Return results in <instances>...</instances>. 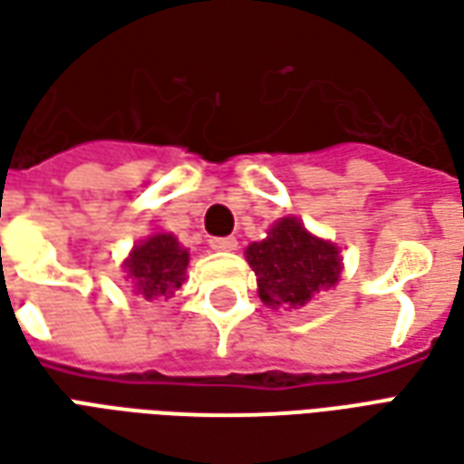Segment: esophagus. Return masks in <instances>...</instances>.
<instances>
[{"instance_id": "obj_1", "label": "esophagus", "mask_w": 464, "mask_h": 464, "mask_svg": "<svg viewBox=\"0 0 464 464\" xmlns=\"http://www.w3.org/2000/svg\"><path fill=\"white\" fill-rule=\"evenodd\" d=\"M213 251H223V253H231L238 248V241L233 238V236H226V238H213L211 241Z\"/></svg>"}]
</instances>
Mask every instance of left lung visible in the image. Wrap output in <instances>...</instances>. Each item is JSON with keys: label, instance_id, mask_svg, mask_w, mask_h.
Listing matches in <instances>:
<instances>
[{"label": "left lung", "instance_id": "8db88e82", "mask_svg": "<svg viewBox=\"0 0 464 464\" xmlns=\"http://www.w3.org/2000/svg\"><path fill=\"white\" fill-rule=\"evenodd\" d=\"M246 258L258 278V295L266 305L298 308L313 293L331 288L341 276L338 248L303 228L295 218H281L268 238L251 243Z\"/></svg>", "mask_w": 464, "mask_h": 464}]
</instances>
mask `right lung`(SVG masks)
I'll use <instances>...</instances> for the list:
<instances>
[{
  "instance_id": "obj_1",
  "label": "right lung",
  "mask_w": 464,
  "mask_h": 464,
  "mask_svg": "<svg viewBox=\"0 0 464 464\" xmlns=\"http://www.w3.org/2000/svg\"><path fill=\"white\" fill-rule=\"evenodd\" d=\"M188 266V251L179 246L171 233H159L136 246L126 261L129 278L143 298H173L181 288L183 273Z\"/></svg>"
}]
</instances>
